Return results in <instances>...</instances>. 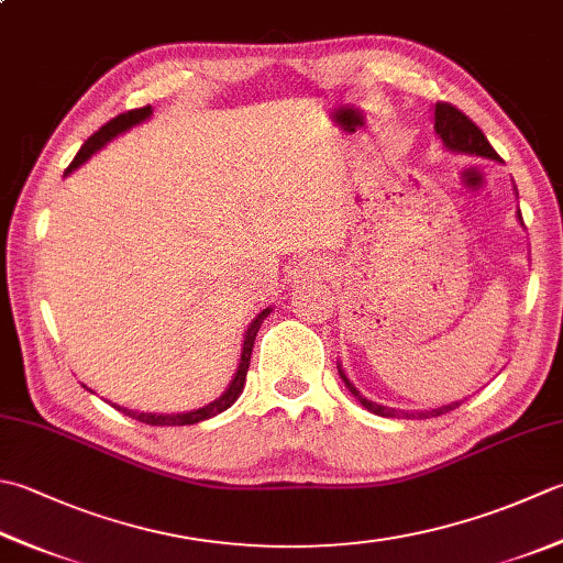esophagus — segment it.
<instances>
[{"mask_svg": "<svg viewBox=\"0 0 563 563\" xmlns=\"http://www.w3.org/2000/svg\"><path fill=\"white\" fill-rule=\"evenodd\" d=\"M332 271V261L324 256H314V253H307L300 261L295 263L292 268V283H307V280H319Z\"/></svg>", "mask_w": 563, "mask_h": 563, "instance_id": "1", "label": "esophagus"}]
</instances>
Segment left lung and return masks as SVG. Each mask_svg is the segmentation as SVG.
<instances>
[{"instance_id":"obj_1","label":"left lung","mask_w":563,"mask_h":563,"mask_svg":"<svg viewBox=\"0 0 563 563\" xmlns=\"http://www.w3.org/2000/svg\"><path fill=\"white\" fill-rule=\"evenodd\" d=\"M432 112H434V134L442 139L446 151L466 153V156H481V158L500 161V156L495 153V148L490 146L488 139L483 136V131L476 124H473V121L464 112H459L456 107H451L446 102H437L432 107ZM515 195H517V187H515ZM517 219H520V224H522L520 209H517ZM336 368H339V376H341V380H344L349 393L354 395V398L363 407H366L368 412L378 415V417H398V420H427V417H439V415H444L449 410H456V407L464 402V400H456V402H449V405H442V407H434V410H410V412L395 410V407L378 405V402H373L368 398H363L356 385L346 378V373H344V368H341V363H336Z\"/></svg>"}]
</instances>
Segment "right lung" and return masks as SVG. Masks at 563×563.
Masks as SVG:
<instances>
[{
  "instance_id": "1",
  "label": "right lung",
  "mask_w": 563,
  "mask_h": 563,
  "mask_svg": "<svg viewBox=\"0 0 563 563\" xmlns=\"http://www.w3.org/2000/svg\"><path fill=\"white\" fill-rule=\"evenodd\" d=\"M151 114H153L151 107H141V109H131V112H126V114H119V117H114L112 121H107V124H104L102 129L95 131V134L82 143V148L77 151V156H75V161L70 163V168L65 170V175H70L75 168H80V165H82L85 161H90V158L95 156V153H97L99 148H104L107 143L112 141V139L121 136V134H124V131H129V129H134L136 124H143V121L151 119ZM271 312H273V307H266V310H261V312L256 314V319H253V322L249 324L246 334H244V344H241V358H239V366H236L234 378H231L229 388H227L222 395H219L217 400L207 402L205 407H197V410L178 412V415L136 412V410H129V407H121V405H114V402H109V405H112L114 410H119V412H124L126 417H131V420H139V422L151 424V427H183V424H197V422H202V420H209V417H214V415H219V412L229 410V407L239 400V395L244 393L246 371H249L251 351H253V341H256V334H258V329H261V324H263V319H266ZM82 388H87V385H82ZM87 390H90V388H87Z\"/></svg>"
}]
</instances>
